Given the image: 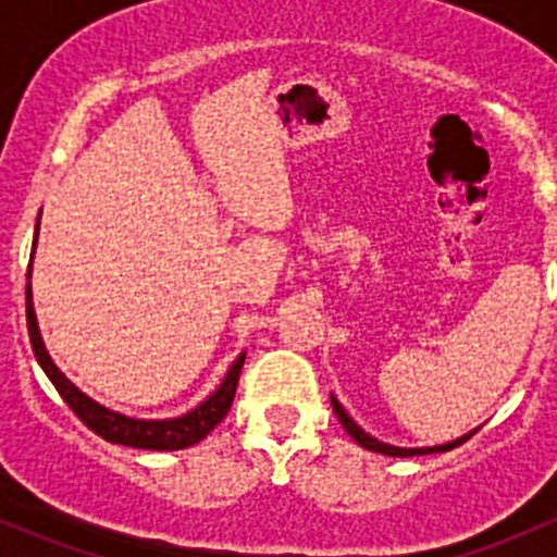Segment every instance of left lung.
<instances>
[{
  "label": "left lung",
  "instance_id": "8db88e82",
  "mask_svg": "<svg viewBox=\"0 0 557 557\" xmlns=\"http://www.w3.org/2000/svg\"><path fill=\"white\" fill-rule=\"evenodd\" d=\"M331 407H334V412H336V418H339V423H342V429L347 431V434L352 436V440L358 442V445L361 447H367V450H372V453H383V455H391V458H412V455H431V453H447V450H453V447H458V445H463L466 440H469L471 434H474V431H469V434H463V436H458V440H453V442H447V445H434V447H396V445H385V442H380V440H374L372 434H367V431L361 429V425L356 423V420L350 418V414H347V409L342 407L339 401H336V396L334 393H331Z\"/></svg>",
  "mask_w": 557,
  "mask_h": 557
}]
</instances>
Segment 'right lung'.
Returning <instances> with one entry per match:
<instances>
[{"label":"right lung","instance_id":"add662e5","mask_svg":"<svg viewBox=\"0 0 557 557\" xmlns=\"http://www.w3.org/2000/svg\"><path fill=\"white\" fill-rule=\"evenodd\" d=\"M39 237V221L35 232V247ZM35 258V250H32ZM26 280H32V267L26 272ZM26 325H29V339L32 350H35L37 363L42 367V372L48 374V380L53 383L55 391L61 393L66 404H70L72 412L94 431L102 440L112 442V445L123 447H137V450H183V447L196 445V442L205 440L223 418L232 409L234 393H237L239 372H243L245 352H239L237 361L228 367L223 383L199 404L190 412L180 414V418H166V420H145V418H128V414L115 412V409L104 407V404L94 401L88 393H83L81 387L72 383L64 372L53 363L50 352L45 350L42 334H39L37 314H35V301H32V283H26Z\"/></svg>","mask_w":557,"mask_h":557}]
</instances>
